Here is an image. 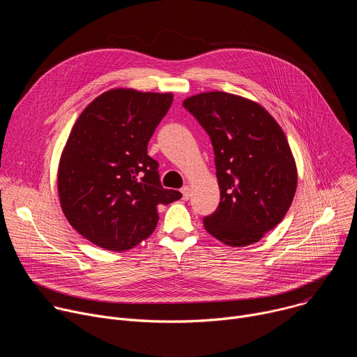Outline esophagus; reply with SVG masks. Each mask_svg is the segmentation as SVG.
Masks as SVG:
<instances>
[{
    "label": "esophagus",
    "mask_w": 357,
    "mask_h": 357,
    "mask_svg": "<svg viewBox=\"0 0 357 357\" xmlns=\"http://www.w3.org/2000/svg\"><path fill=\"white\" fill-rule=\"evenodd\" d=\"M182 197H183V200H188L189 197H190V188L186 185V186H183L182 188Z\"/></svg>",
    "instance_id": "1"
}]
</instances>
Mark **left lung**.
<instances>
[{"mask_svg":"<svg viewBox=\"0 0 357 357\" xmlns=\"http://www.w3.org/2000/svg\"><path fill=\"white\" fill-rule=\"evenodd\" d=\"M183 107L209 134L220 189L205 229L227 245L257 243L288 212L296 190V165L287 137L256 101L209 91L188 97Z\"/></svg>","mask_w":357,"mask_h":357,"instance_id":"left-lung-1","label":"left lung"}]
</instances>
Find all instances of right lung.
<instances>
[{
  "label": "right lung",
  "instance_id": "obj_1",
  "mask_svg": "<svg viewBox=\"0 0 357 357\" xmlns=\"http://www.w3.org/2000/svg\"><path fill=\"white\" fill-rule=\"evenodd\" d=\"M172 93L113 89L75 123L58 169L62 211L93 244L123 251L155 230L158 206L182 197L165 189L148 141L172 105Z\"/></svg>",
  "mask_w": 357,
  "mask_h": 357
}]
</instances>
